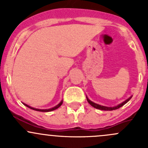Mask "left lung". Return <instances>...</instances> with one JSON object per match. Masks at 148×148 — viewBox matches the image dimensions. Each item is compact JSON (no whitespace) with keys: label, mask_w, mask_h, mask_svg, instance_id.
I'll return each instance as SVG.
<instances>
[{"label":"left lung","mask_w":148,"mask_h":148,"mask_svg":"<svg viewBox=\"0 0 148 148\" xmlns=\"http://www.w3.org/2000/svg\"><path fill=\"white\" fill-rule=\"evenodd\" d=\"M132 96H131L129 97V98H127V100H125V101H123V103H121L120 104L118 105V106H115V107H106V106H100V105H98L97 104V103H93V102H92L91 100H90L88 98V97L86 96V98H87V100H88V102L89 103L90 105H91V106H92L93 108H96V109H99V110H116V109H118V108H120V107H122V106H124L125 103H127V102L129 101V100H130L131 97Z\"/></svg>","instance_id":"left-lung-1"}]
</instances>
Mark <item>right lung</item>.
Masks as SVG:
<instances>
[{"mask_svg":"<svg viewBox=\"0 0 148 148\" xmlns=\"http://www.w3.org/2000/svg\"><path fill=\"white\" fill-rule=\"evenodd\" d=\"M23 104L25 105V106H26V107L30 108V109H32V110H34L40 111V112H50V111H53V110H56V109H57V108H58L59 107H60V106H61L62 104H63V100H61V102H60V103H59L58 105H57V106H55V107H53V108H50V109H45V110H43V109H37V108H34L30 107V106H28V105L25 104V103H23Z\"/></svg>","mask_w":148,"mask_h":148,"instance_id":"1","label":"right lung"}]
</instances>
